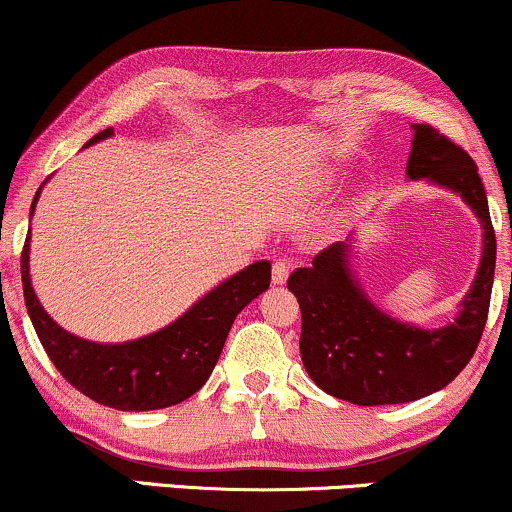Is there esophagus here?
I'll use <instances>...</instances> for the list:
<instances>
[{
  "mask_svg": "<svg viewBox=\"0 0 512 512\" xmlns=\"http://www.w3.org/2000/svg\"><path fill=\"white\" fill-rule=\"evenodd\" d=\"M293 269V260L291 257H279V260H274V267H272V281L276 286L279 284H286V279H289Z\"/></svg>",
  "mask_w": 512,
  "mask_h": 512,
  "instance_id": "34e87169",
  "label": "esophagus"
}]
</instances>
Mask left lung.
<instances>
[{"mask_svg": "<svg viewBox=\"0 0 512 512\" xmlns=\"http://www.w3.org/2000/svg\"><path fill=\"white\" fill-rule=\"evenodd\" d=\"M411 129L409 180L426 178L460 195L481 221L484 250L455 322L438 330L404 325L370 301L351 274V238L289 276L286 286L301 305V358L310 380L358 407L404 404L443 390L474 356L489 317L496 233L477 163L431 125Z\"/></svg>", "mask_w": 512, "mask_h": 512, "instance_id": "left-lung-1", "label": "left lung"}]
</instances>
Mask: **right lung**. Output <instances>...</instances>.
Listing matches in <instances>:
<instances>
[{"label":"right lung","mask_w":512,"mask_h":512,"mask_svg":"<svg viewBox=\"0 0 512 512\" xmlns=\"http://www.w3.org/2000/svg\"><path fill=\"white\" fill-rule=\"evenodd\" d=\"M105 137H113V127L98 132L86 146ZM43 185L35 192L31 214ZM28 240L31 233L21 252V281L28 315L40 344L69 385L93 402L120 411L173 407L195 395L219 361L236 315L262 291H267L272 281V264L260 260L221 281L214 291L199 298L185 315L163 330L134 342L98 344L62 330L45 313L31 286Z\"/></svg>","instance_id":"obj_1"}]
</instances>
